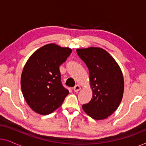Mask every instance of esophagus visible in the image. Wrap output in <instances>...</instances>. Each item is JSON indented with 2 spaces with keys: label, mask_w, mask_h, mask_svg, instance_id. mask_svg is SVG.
Segmentation results:
<instances>
[{
  "label": "esophagus",
  "mask_w": 146,
  "mask_h": 146,
  "mask_svg": "<svg viewBox=\"0 0 146 146\" xmlns=\"http://www.w3.org/2000/svg\"><path fill=\"white\" fill-rule=\"evenodd\" d=\"M81 89V87L79 85H76L73 88V90L75 92H78L79 90H80Z\"/></svg>",
  "instance_id": "1"
}]
</instances>
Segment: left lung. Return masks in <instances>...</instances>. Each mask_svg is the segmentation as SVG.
<instances>
[{"label": "left lung", "instance_id": "left-lung-1", "mask_svg": "<svg viewBox=\"0 0 146 146\" xmlns=\"http://www.w3.org/2000/svg\"><path fill=\"white\" fill-rule=\"evenodd\" d=\"M78 56L89 70L92 99L82 105L89 116L94 119L106 118L116 110L123 93L121 69L110 54L100 48L77 49Z\"/></svg>", "mask_w": 146, "mask_h": 146}]
</instances>
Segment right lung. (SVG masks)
Returning a JSON list of instances; mask_svg holds the SVG:
<instances>
[{
    "label": "right lung",
    "instance_id": "right-lung-1",
    "mask_svg": "<svg viewBox=\"0 0 146 146\" xmlns=\"http://www.w3.org/2000/svg\"><path fill=\"white\" fill-rule=\"evenodd\" d=\"M72 50L49 44L29 58L21 76V88L26 102L33 111L42 115L53 112L69 94L63 86L59 67Z\"/></svg>",
    "mask_w": 146,
    "mask_h": 146
}]
</instances>
